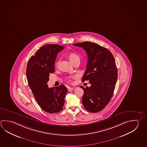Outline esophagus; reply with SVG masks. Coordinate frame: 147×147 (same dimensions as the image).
<instances>
[{"instance_id": "34e87169", "label": "esophagus", "mask_w": 147, "mask_h": 147, "mask_svg": "<svg viewBox=\"0 0 147 147\" xmlns=\"http://www.w3.org/2000/svg\"><path fill=\"white\" fill-rule=\"evenodd\" d=\"M75 88H76V87H69V88H68V90H69V92H71V91H72V90H73L74 89H75Z\"/></svg>"}]
</instances>
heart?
Here are the masks:
<instances>
[{"label": "heart", "mask_w": 147, "mask_h": 147, "mask_svg": "<svg viewBox=\"0 0 147 147\" xmlns=\"http://www.w3.org/2000/svg\"><path fill=\"white\" fill-rule=\"evenodd\" d=\"M68 59H69V61L73 64L76 63V62H80V58L78 54L75 53H69L67 55ZM56 65H58V63H56Z\"/></svg>", "instance_id": "obj_1"}]
</instances>
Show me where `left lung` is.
I'll return each instance as SVG.
<instances>
[{"label":"left lung","instance_id":"1","mask_svg":"<svg viewBox=\"0 0 147 147\" xmlns=\"http://www.w3.org/2000/svg\"><path fill=\"white\" fill-rule=\"evenodd\" d=\"M85 50L88 62L82 80L90 87L84 90L82 103L87 111L96 113L105 108L111 100L117 78V69L112 53L106 48L89 42L73 44Z\"/></svg>","mask_w":147,"mask_h":147}]
</instances>
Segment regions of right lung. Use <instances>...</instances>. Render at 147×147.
<instances>
[{"instance_id": "right-lung-1", "label": "right lung", "mask_w": 147, "mask_h": 147, "mask_svg": "<svg viewBox=\"0 0 147 147\" xmlns=\"http://www.w3.org/2000/svg\"><path fill=\"white\" fill-rule=\"evenodd\" d=\"M63 46L47 44L41 47L28 61L26 77L34 96L44 111L55 113L61 111L65 102L67 89L63 85L49 88L47 83L50 74L55 72L57 55Z\"/></svg>"}]
</instances>
